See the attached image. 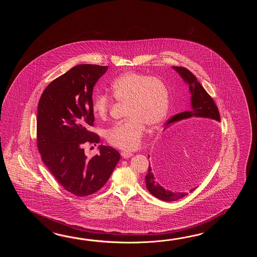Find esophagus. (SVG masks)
Listing matches in <instances>:
<instances>
[{
    "label": "esophagus",
    "instance_id": "34e87169",
    "mask_svg": "<svg viewBox=\"0 0 257 257\" xmlns=\"http://www.w3.org/2000/svg\"><path fill=\"white\" fill-rule=\"evenodd\" d=\"M121 156L125 159L131 158L132 157V153L128 152H121Z\"/></svg>",
    "mask_w": 257,
    "mask_h": 257
}]
</instances>
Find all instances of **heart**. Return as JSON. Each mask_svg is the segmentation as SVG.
<instances>
[{
  "label": "heart",
  "instance_id": "b5f03b06",
  "mask_svg": "<svg viewBox=\"0 0 257 257\" xmlns=\"http://www.w3.org/2000/svg\"><path fill=\"white\" fill-rule=\"evenodd\" d=\"M110 94L115 101L126 104V120L116 124L106 133L112 146L133 151L140 146L146 126L158 127L169 110V89L157 77L128 71L115 79ZM111 108L108 96L100 94L93 100L92 110L97 118L107 117Z\"/></svg>",
  "mask_w": 257,
  "mask_h": 257
}]
</instances>
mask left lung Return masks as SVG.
Listing matches in <instances>:
<instances>
[{
  "label": "left lung",
  "instance_id": "1",
  "mask_svg": "<svg viewBox=\"0 0 257 257\" xmlns=\"http://www.w3.org/2000/svg\"><path fill=\"white\" fill-rule=\"evenodd\" d=\"M175 71L178 72L181 78L184 82L188 84L189 91L191 93V109L186 112H182L177 115L171 117L169 120L166 122V126L164 130H167L175 122L187 119L190 117H204L213 121L220 122V116L218 113V107L214 103L213 99L208 94L206 90L203 88L202 85L198 82L196 76L184 67H173ZM164 146L162 147V159L168 158L172 153L175 152L178 148V139L175 135V128H170L164 136ZM150 157V155L148 156ZM146 187L148 191L150 192L153 196L157 197L161 200L166 202H173L182 197H186L187 193L184 192H172L165 189L164 186L159 184L155 176L153 175V168L151 164H149L148 174L145 176ZM197 188V187H196ZM196 188L190 189V192L194 191Z\"/></svg>",
  "mask_w": 257,
  "mask_h": 257
}]
</instances>
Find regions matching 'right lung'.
Returning <instances> with one entry per match:
<instances>
[{
	"mask_svg": "<svg viewBox=\"0 0 257 257\" xmlns=\"http://www.w3.org/2000/svg\"><path fill=\"white\" fill-rule=\"evenodd\" d=\"M107 69L75 66L50 82L39 99L37 139L41 159L60 186L76 197L101 189L120 160L110 146L100 145L99 154L91 159L82 149L85 142L95 145L100 141L88 128L94 121L93 86Z\"/></svg>",
	"mask_w": 257,
	"mask_h": 257,
	"instance_id": "1",
	"label": "right lung"
}]
</instances>
